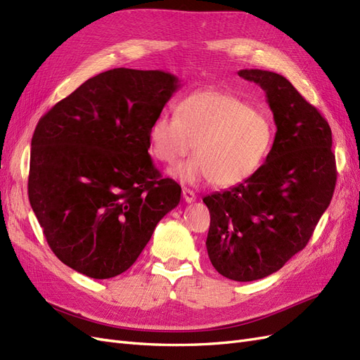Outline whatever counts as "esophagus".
Returning a JSON list of instances; mask_svg holds the SVG:
<instances>
[{"label": "esophagus", "mask_w": 360, "mask_h": 360, "mask_svg": "<svg viewBox=\"0 0 360 360\" xmlns=\"http://www.w3.org/2000/svg\"><path fill=\"white\" fill-rule=\"evenodd\" d=\"M181 195H183V200L186 201V202H193L195 200H197V197H195L193 191H191V189H188V188H183Z\"/></svg>", "instance_id": "1"}]
</instances>
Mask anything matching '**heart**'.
I'll list each match as a JSON object with an SVG mask.
<instances>
[{
	"label": "heart",
	"mask_w": 360,
	"mask_h": 360,
	"mask_svg": "<svg viewBox=\"0 0 360 360\" xmlns=\"http://www.w3.org/2000/svg\"><path fill=\"white\" fill-rule=\"evenodd\" d=\"M274 143V123L242 97L222 90L195 91L177 105V117L158 115L148 127L150 153L174 165L192 148L195 158L171 174L184 183L210 180L230 188L254 176Z\"/></svg>",
	"instance_id": "b5f03b06"
}]
</instances>
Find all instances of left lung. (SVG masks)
<instances>
[{
    "instance_id": "left-lung-1",
    "label": "left lung",
    "mask_w": 360,
    "mask_h": 360,
    "mask_svg": "<svg viewBox=\"0 0 360 360\" xmlns=\"http://www.w3.org/2000/svg\"><path fill=\"white\" fill-rule=\"evenodd\" d=\"M266 91L276 134L254 176L202 198L210 212L207 252L228 279L275 274L308 245L336 183L332 130L319 110L282 75L238 72Z\"/></svg>"
}]
</instances>
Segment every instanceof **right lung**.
<instances>
[{"mask_svg":"<svg viewBox=\"0 0 360 360\" xmlns=\"http://www.w3.org/2000/svg\"><path fill=\"white\" fill-rule=\"evenodd\" d=\"M180 86L163 70L93 76L43 115L31 139L28 198L52 252L108 279L132 266L180 202L148 155V127Z\"/></svg>","mask_w":360,"mask_h":360,"instance_id":"right-lung-1","label":"right lung"}]
</instances>
